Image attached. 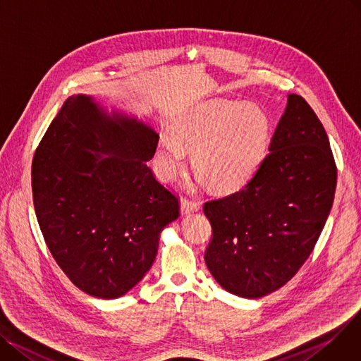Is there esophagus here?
Wrapping results in <instances>:
<instances>
[{
	"instance_id": "esophagus-1",
	"label": "esophagus",
	"mask_w": 361,
	"mask_h": 361,
	"mask_svg": "<svg viewBox=\"0 0 361 361\" xmlns=\"http://www.w3.org/2000/svg\"><path fill=\"white\" fill-rule=\"evenodd\" d=\"M200 208V204L198 202H195V201H192V200H189V198H186V197H182L180 198V211H182V214H189L190 211H195V209H198Z\"/></svg>"
}]
</instances>
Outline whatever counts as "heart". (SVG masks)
Returning a JSON list of instances; mask_svg holds the SVG:
<instances>
[{"label":"heart","mask_w":361,"mask_h":361,"mask_svg":"<svg viewBox=\"0 0 361 361\" xmlns=\"http://www.w3.org/2000/svg\"><path fill=\"white\" fill-rule=\"evenodd\" d=\"M269 141V121L257 104L214 102L202 106L175 128V140L163 137L156 150V169L171 182L192 154L195 173L213 189L245 185L262 163Z\"/></svg>","instance_id":"1"}]
</instances>
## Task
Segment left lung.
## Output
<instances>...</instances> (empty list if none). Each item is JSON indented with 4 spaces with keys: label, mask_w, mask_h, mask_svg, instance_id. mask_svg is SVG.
<instances>
[{
    "label": "left lung",
    "mask_w": 361,
    "mask_h": 361,
    "mask_svg": "<svg viewBox=\"0 0 361 361\" xmlns=\"http://www.w3.org/2000/svg\"><path fill=\"white\" fill-rule=\"evenodd\" d=\"M336 164L322 122L290 94L269 153L240 189L204 204L213 236L205 264L227 291L258 299L288 283L329 216Z\"/></svg>",
    "instance_id": "1"
}]
</instances>
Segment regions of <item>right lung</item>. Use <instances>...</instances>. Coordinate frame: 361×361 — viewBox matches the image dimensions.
I'll return each mask as SVG.
<instances>
[{
    "instance_id": "add662e5",
    "label": "right lung",
    "mask_w": 361,
    "mask_h": 361,
    "mask_svg": "<svg viewBox=\"0 0 361 361\" xmlns=\"http://www.w3.org/2000/svg\"><path fill=\"white\" fill-rule=\"evenodd\" d=\"M159 135L135 119L104 116L89 96L63 103L32 161L42 235L74 286L116 299L152 268L179 198L147 166ZM109 158L97 161L99 153Z\"/></svg>"
}]
</instances>
